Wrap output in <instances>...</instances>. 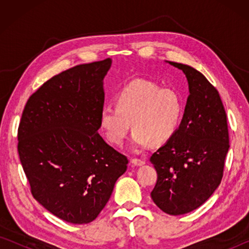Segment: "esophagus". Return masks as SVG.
<instances>
[{"label":"esophagus","mask_w":249,"mask_h":249,"mask_svg":"<svg viewBox=\"0 0 249 249\" xmlns=\"http://www.w3.org/2000/svg\"><path fill=\"white\" fill-rule=\"evenodd\" d=\"M130 162H132L135 166H142L145 163L144 160L140 159V158H132L130 159Z\"/></svg>","instance_id":"esophagus-1"}]
</instances>
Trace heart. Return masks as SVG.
<instances>
[{
    "label": "heart",
    "instance_id": "1",
    "mask_svg": "<svg viewBox=\"0 0 249 249\" xmlns=\"http://www.w3.org/2000/svg\"><path fill=\"white\" fill-rule=\"evenodd\" d=\"M116 105H105L100 113V126L111 144H123L133 126L130 147L142 151L151 141L161 144L174 136L182 121L184 100L176 88L136 80L116 95Z\"/></svg>",
    "mask_w": 249,
    "mask_h": 249
}]
</instances>
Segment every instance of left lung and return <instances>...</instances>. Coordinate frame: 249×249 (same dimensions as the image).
<instances>
[{"mask_svg":"<svg viewBox=\"0 0 249 249\" xmlns=\"http://www.w3.org/2000/svg\"><path fill=\"white\" fill-rule=\"evenodd\" d=\"M188 79L187 105L181 124L151 155L157 182L151 199L170 215L202 205L220 185L229 144L226 113L217 90L190 66L169 61Z\"/></svg>","mask_w":249,"mask_h":249,"instance_id":"obj_1","label":"left lung"}]
</instances>
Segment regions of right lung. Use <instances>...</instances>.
Returning a JSON list of instances; mask_svg holds the SVG:
<instances>
[{
  "mask_svg": "<svg viewBox=\"0 0 249 249\" xmlns=\"http://www.w3.org/2000/svg\"><path fill=\"white\" fill-rule=\"evenodd\" d=\"M109 58L75 66L29 96L18 150L33 196L53 215L87 224L99 215L128 159L98 133Z\"/></svg>",
  "mask_w": 249,
  "mask_h": 249,
  "instance_id": "right-lung-1",
  "label": "right lung"
}]
</instances>
